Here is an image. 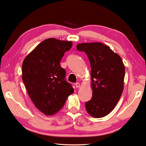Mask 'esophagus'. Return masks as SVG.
Masks as SVG:
<instances>
[{
    "instance_id": "34e87169",
    "label": "esophagus",
    "mask_w": 146,
    "mask_h": 146,
    "mask_svg": "<svg viewBox=\"0 0 146 146\" xmlns=\"http://www.w3.org/2000/svg\"><path fill=\"white\" fill-rule=\"evenodd\" d=\"M75 86H76V88H79L80 87V83L77 82V83H76V84H75Z\"/></svg>"
}]
</instances>
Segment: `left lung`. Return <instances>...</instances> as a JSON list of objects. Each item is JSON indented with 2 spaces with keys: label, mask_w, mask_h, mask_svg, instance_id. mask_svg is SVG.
I'll use <instances>...</instances> for the list:
<instances>
[{
  "label": "left lung",
  "mask_w": 146,
  "mask_h": 146,
  "mask_svg": "<svg viewBox=\"0 0 146 146\" xmlns=\"http://www.w3.org/2000/svg\"><path fill=\"white\" fill-rule=\"evenodd\" d=\"M76 48L87 54L91 66L92 97L85 102V108L94 118H102L115 108L120 99L125 66L121 57L102 43H82Z\"/></svg>",
  "instance_id": "obj_1"
}]
</instances>
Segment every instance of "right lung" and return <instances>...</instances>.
<instances>
[{"label":"right lung","mask_w":146,"mask_h":146,"mask_svg":"<svg viewBox=\"0 0 146 146\" xmlns=\"http://www.w3.org/2000/svg\"><path fill=\"white\" fill-rule=\"evenodd\" d=\"M72 42L54 38L42 41L25 58L22 80L35 107L45 115H52L64 106L74 92L65 80L60 61L72 47Z\"/></svg>","instance_id":"obj_1"}]
</instances>
